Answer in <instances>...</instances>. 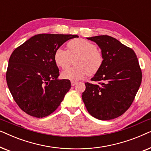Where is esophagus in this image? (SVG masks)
Instances as JSON below:
<instances>
[{
    "label": "esophagus",
    "mask_w": 151,
    "mask_h": 151,
    "mask_svg": "<svg viewBox=\"0 0 151 151\" xmlns=\"http://www.w3.org/2000/svg\"><path fill=\"white\" fill-rule=\"evenodd\" d=\"M71 86H75L76 84H77V82H75V81H71Z\"/></svg>",
    "instance_id": "obj_1"
}]
</instances>
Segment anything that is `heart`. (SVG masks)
I'll list each match as a JSON object with an SVG mask.
<instances>
[{
  "instance_id": "obj_1",
  "label": "heart",
  "mask_w": 151,
  "mask_h": 151,
  "mask_svg": "<svg viewBox=\"0 0 151 151\" xmlns=\"http://www.w3.org/2000/svg\"><path fill=\"white\" fill-rule=\"evenodd\" d=\"M67 50L58 48L53 60L58 67L65 69L71 65L72 58L76 57L73 67L62 72L63 79L78 81L86 75H94L100 71L104 63V56L100 49L90 41L82 38L68 42Z\"/></svg>"
}]
</instances>
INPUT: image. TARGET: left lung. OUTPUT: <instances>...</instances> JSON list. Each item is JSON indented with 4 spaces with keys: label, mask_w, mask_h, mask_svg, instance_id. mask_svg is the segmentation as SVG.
I'll return each mask as SVG.
<instances>
[{
    "label": "left lung",
    "mask_w": 151,
    "mask_h": 151,
    "mask_svg": "<svg viewBox=\"0 0 151 151\" xmlns=\"http://www.w3.org/2000/svg\"><path fill=\"white\" fill-rule=\"evenodd\" d=\"M98 45L104 63L91 80L86 82L82 98L88 112L100 120L120 116L131 106L142 82V71L133 49L109 36L87 38Z\"/></svg>",
    "instance_id": "obj_1"
}]
</instances>
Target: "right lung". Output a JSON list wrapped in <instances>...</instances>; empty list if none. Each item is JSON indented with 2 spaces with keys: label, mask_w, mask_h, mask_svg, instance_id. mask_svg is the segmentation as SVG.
<instances>
[{
  "label": "right lung",
  "mask_w": 151,
  "mask_h": 151,
  "mask_svg": "<svg viewBox=\"0 0 151 151\" xmlns=\"http://www.w3.org/2000/svg\"><path fill=\"white\" fill-rule=\"evenodd\" d=\"M77 35L42 34L17 47L9 60L6 80L16 104L31 116L44 117L56 110L71 88L58 79L55 51Z\"/></svg>",
  "instance_id": "1"
}]
</instances>
